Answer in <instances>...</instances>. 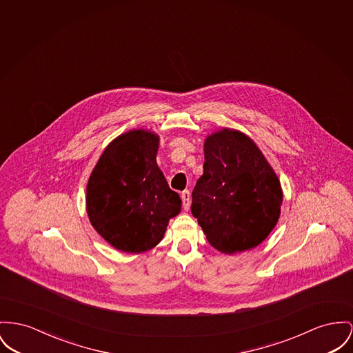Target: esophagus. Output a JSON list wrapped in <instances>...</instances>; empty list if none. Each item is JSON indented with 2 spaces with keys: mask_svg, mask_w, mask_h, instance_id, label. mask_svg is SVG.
I'll use <instances>...</instances> for the list:
<instances>
[{
  "mask_svg": "<svg viewBox=\"0 0 353 353\" xmlns=\"http://www.w3.org/2000/svg\"><path fill=\"white\" fill-rule=\"evenodd\" d=\"M181 198H182V202H183V209L188 212V209H190V203H191V194H190V191L188 190L182 191Z\"/></svg>",
  "mask_w": 353,
  "mask_h": 353,
  "instance_id": "1",
  "label": "esophagus"
}]
</instances>
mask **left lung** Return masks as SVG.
<instances>
[{
	"instance_id": "8db88e82",
	"label": "left lung",
	"mask_w": 353,
	"mask_h": 353,
	"mask_svg": "<svg viewBox=\"0 0 353 353\" xmlns=\"http://www.w3.org/2000/svg\"><path fill=\"white\" fill-rule=\"evenodd\" d=\"M203 174L191 212L212 248L234 254L259 246L281 214L280 179L246 134L221 128L205 139Z\"/></svg>"
}]
</instances>
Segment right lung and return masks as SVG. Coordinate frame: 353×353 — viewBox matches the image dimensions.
Instances as JSON below:
<instances>
[{
  "label": "right lung",
  "instance_id": "add662e5",
  "mask_svg": "<svg viewBox=\"0 0 353 353\" xmlns=\"http://www.w3.org/2000/svg\"><path fill=\"white\" fill-rule=\"evenodd\" d=\"M159 135L130 130L100 155L88 183L85 206L94 230L124 253H143L165 236L182 209L157 163Z\"/></svg>",
  "mask_w": 353,
  "mask_h": 353
}]
</instances>
